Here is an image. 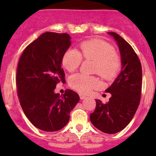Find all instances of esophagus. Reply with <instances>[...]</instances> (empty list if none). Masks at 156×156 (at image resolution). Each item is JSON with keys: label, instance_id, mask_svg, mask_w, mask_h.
I'll use <instances>...</instances> for the list:
<instances>
[{"label": "esophagus", "instance_id": "34e87169", "mask_svg": "<svg viewBox=\"0 0 156 156\" xmlns=\"http://www.w3.org/2000/svg\"><path fill=\"white\" fill-rule=\"evenodd\" d=\"M80 98L81 100H83V99L86 98V96H85V95H83V94H80Z\"/></svg>", "mask_w": 156, "mask_h": 156}]
</instances>
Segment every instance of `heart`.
Masks as SVG:
<instances>
[{
  "mask_svg": "<svg viewBox=\"0 0 156 156\" xmlns=\"http://www.w3.org/2000/svg\"><path fill=\"white\" fill-rule=\"evenodd\" d=\"M80 53L76 49H68L64 53L62 63L69 72L76 69L82 62L83 58L94 61L93 71L103 79L112 80L119 73L121 60L113 47L108 43L99 39H92L80 44ZM69 85L80 94H88L100 85L98 80L93 76L77 73L72 76Z\"/></svg>",
  "mask_w": 156,
  "mask_h": 156,
  "instance_id": "obj_1",
  "label": "heart"
}]
</instances>
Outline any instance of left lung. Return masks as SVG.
<instances>
[{"label":"left lung","mask_w":156,"mask_h":156,"mask_svg":"<svg viewBox=\"0 0 156 156\" xmlns=\"http://www.w3.org/2000/svg\"><path fill=\"white\" fill-rule=\"evenodd\" d=\"M119 46L122 69L113 83L105 90L112 94L106 104L96 100V108L90 115L92 124L101 131L115 133L121 131L132 120L138 108L141 96L142 69L138 56L123 38L113 32Z\"/></svg>","instance_id":"obj_1"}]
</instances>
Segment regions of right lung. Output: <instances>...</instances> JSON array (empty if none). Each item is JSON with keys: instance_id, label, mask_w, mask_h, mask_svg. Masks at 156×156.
<instances>
[{"instance_id": "1", "label": "right lung", "mask_w": 156, "mask_h": 156, "mask_svg": "<svg viewBox=\"0 0 156 156\" xmlns=\"http://www.w3.org/2000/svg\"><path fill=\"white\" fill-rule=\"evenodd\" d=\"M68 34L47 32L25 48L18 64L16 87L19 102L33 125L44 131H57L69 120L70 112L80 101L78 94L54 92L63 83L62 59L71 45Z\"/></svg>"}]
</instances>
